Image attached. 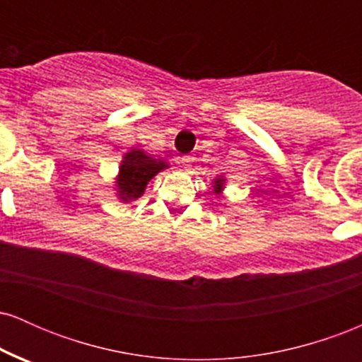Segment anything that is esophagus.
<instances>
[{
  "instance_id": "esophagus-1",
  "label": "esophagus",
  "mask_w": 362,
  "mask_h": 362,
  "mask_svg": "<svg viewBox=\"0 0 362 362\" xmlns=\"http://www.w3.org/2000/svg\"><path fill=\"white\" fill-rule=\"evenodd\" d=\"M192 161H194L192 156H182V158H180V163L184 165L185 168L190 167V165H192Z\"/></svg>"
}]
</instances>
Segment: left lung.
Returning <instances> with one entry per match:
<instances>
[{"mask_svg": "<svg viewBox=\"0 0 362 362\" xmlns=\"http://www.w3.org/2000/svg\"><path fill=\"white\" fill-rule=\"evenodd\" d=\"M213 184H214V194H221L224 189V184H226V178H224V175H218L213 180Z\"/></svg>", "mask_w": 362, "mask_h": 362, "instance_id": "obj_1", "label": "left lung"}]
</instances>
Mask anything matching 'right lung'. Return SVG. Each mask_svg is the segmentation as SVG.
<instances>
[{
	"label": "right lung",
	"mask_w": 362,
	"mask_h": 362,
	"mask_svg": "<svg viewBox=\"0 0 362 362\" xmlns=\"http://www.w3.org/2000/svg\"><path fill=\"white\" fill-rule=\"evenodd\" d=\"M165 168H168L167 161L156 160L151 155H146L143 149H131L122 156L119 175L115 178L117 197L122 202L139 199L144 194L148 182Z\"/></svg>",
	"instance_id": "add662e5"
}]
</instances>
